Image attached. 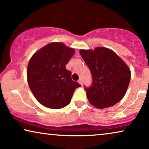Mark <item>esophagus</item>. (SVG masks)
<instances>
[{"label":"esophagus","mask_w":149,"mask_h":149,"mask_svg":"<svg viewBox=\"0 0 149 149\" xmlns=\"http://www.w3.org/2000/svg\"><path fill=\"white\" fill-rule=\"evenodd\" d=\"M79 83H80V84H81V85H83V80H82V79H79Z\"/></svg>","instance_id":"1"}]
</instances>
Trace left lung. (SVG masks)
Masks as SVG:
<instances>
[{"instance_id": "obj_1", "label": "left lung", "mask_w": 149, "mask_h": 149, "mask_svg": "<svg viewBox=\"0 0 149 149\" xmlns=\"http://www.w3.org/2000/svg\"><path fill=\"white\" fill-rule=\"evenodd\" d=\"M92 76V83L85 87L91 105L104 109L119 102L125 95L131 79L127 64L115 52L105 47L80 50Z\"/></svg>"}]
</instances>
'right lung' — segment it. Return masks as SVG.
Here are the masks:
<instances>
[{
	"label": "right lung",
	"mask_w": 149,
	"mask_h": 149,
	"mask_svg": "<svg viewBox=\"0 0 149 149\" xmlns=\"http://www.w3.org/2000/svg\"><path fill=\"white\" fill-rule=\"evenodd\" d=\"M74 49L62 42H51L36 52L28 62L27 79L36 100L49 109L68 105L79 83L72 80L66 65L74 54Z\"/></svg>",
	"instance_id": "obj_1"
}]
</instances>
